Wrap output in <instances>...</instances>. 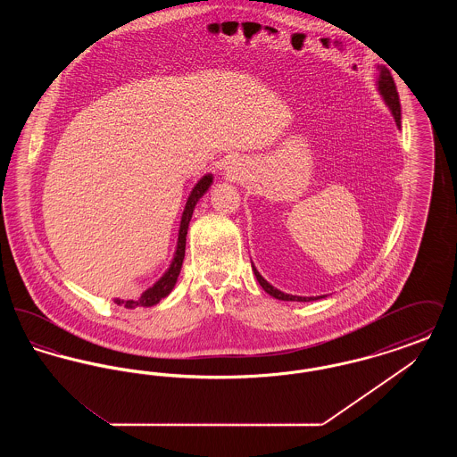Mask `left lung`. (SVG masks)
<instances>
[{"instance_id": "obj_1", "label": "left lung", "mask_w": 457, "mask_h": 457, "mask_svg": "<svg viewBox=\"0 0 457 457\" xmlns=\"http://www.w3.org/2000/svg\"><path fill=\"white\" fill-rule=\"evenodd\" d=\"M378 92L380 96L384 97L386 104L391 109L392 116L395 120V125L397 129H401V104H399V96H397V90H395V84L392 80L391 71L386 68V66H380L378 68ZM252 269L255 272V278L257 281L261 283L262 287L265 293H269L270 296H274L276 300H283V302H313V300H320L324 296H295V295H287L283 293L279 289H276L272 284L267 283L261 276V272L255 269V265L252 263Z\"/></svg>"}]
</instances>
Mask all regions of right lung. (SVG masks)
Returning a JSON list of instances; mask_svg holds the SVG:
<instances>
[{"mask_svg": "<svg viewBox=\"0 0 457 457\" xmlns=\"http://www.w3.org/2000/svg\"><path fill=\"white\" fill-rule=\"evenodd\" d=\"M211 183H212V174H205L204 178L198 179V183L194 187V190L190 192V196H188L187 205H185V211H183V216H181L176 253H174V259L171 262V265H170V269L164 272V276L157 283L154 284L153 287L144 291L138 300H127V302L114 300V303L125 304V308L154 306V304L159 303L162 298H166L173 291L174 284L178 281V276H179V270H181V265H183V259H185V246H187V233H188L190 219H192V214H194V209H195L198 198H202V195L209 190Z\"/></svg>", "mask_w": 457, "mask_h": 457, "instance_id": "add662e5", "label": "right lung"}]
</instances>
